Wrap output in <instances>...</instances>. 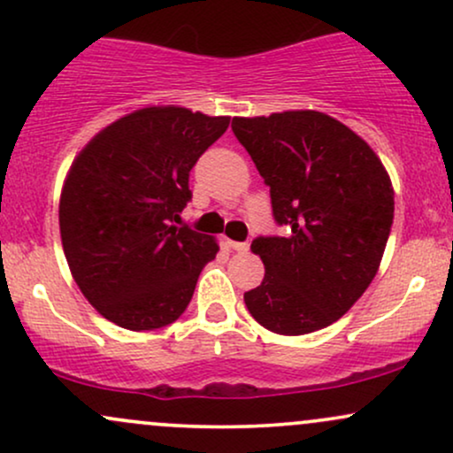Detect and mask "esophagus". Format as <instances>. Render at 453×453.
<instances>
[{
	"label": "esophagus",
	"mask_w": 453,
	"mask_h": 453,
	"mask_svg": "<svg viewBox=\"0 0 453 453\" xmlns=\"http://www.w3.org/2000/svg\"><path fill=\"white\" fill-rule=\"evenodd\" d=\"M230 247L234 249V251H238V253L249 251V242H234V241H230Z\"/></svg>",
	"instance_id": "1"
}]
</instances>
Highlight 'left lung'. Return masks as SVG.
Here are the masks:
<instances>
[{"instance_id": "obj_1", "label": "left lung", "mask_w": 453, "mask_h": 453, "mask_svg": "<svg viewBox=\"0 0 453 453\" xmlns=\"http://www.w3.org/2000/svg\"><path fill=\"white\" fill-rule=\"evenodd\" d=\"M232 129L285 226V236L251 244L266 274L244 292L249 313L285 336L334 324L366 292L386 251L394 219L388 170L366 140L326 112L234 117Z\"/></svg>"}]
</instances>
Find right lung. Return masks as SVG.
<instances>
[{"instance_id": "obj_1", "label": "right lung", "mask_w": 453, "mask_h": 453, "mask_svg": "<svg viewBox=\"0 0 453 453\" xmlns=\"http://www.w3.org/2000/svg\"><path fill=\"white\" fill-rule=\"evenodd\" d=\"M230 126L183 106H147L97 132L72 161L59 197V232L72 277L93 309L126 330L183 315L212 236L179 227L189 173Z\"/></svg>"}]
</instances>
